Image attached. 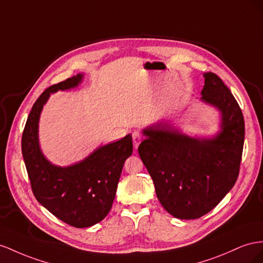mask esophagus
<instances>
[{
	"instance_id": "obj_1",
	"label": "esophagus",
	"mask_w": 263,
	"mask_h": 263,
	"mask_svg": "<svg viewBox=\"0 0 263 263\" xmlns=\"http://www.w3.org/2000/svg\"><path fill=\"white\" fill-rule=\"evenodd\" d=\"M132 140H133V145H134V147L138 148L139 144L141 143V140H142L141 134H140L139 132H134V133L132 134Z\"/></svg>"
}]
</instances>
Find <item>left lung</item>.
<instances>
[{"label":"left lung","mask_w":263,"mask_h":263,"mask_svg":"<svg viewBox=\"0 0 263 263\" xmlns=\"http://www.w3.org/2000/svg\"><path fill=\"white\" fill-rule=\"evenodd\" d=\"M200 101L218 110L219 130L191 137L170 121L142 130V162L165 211L178 219H197L219 204L234 187L241 162L245 121L235 97L214 72H204Z\"/></svg>","instance_id":"8db88e82"}]
</instances>
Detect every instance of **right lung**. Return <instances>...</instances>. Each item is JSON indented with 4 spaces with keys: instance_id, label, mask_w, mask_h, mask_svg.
<instances>
[{
    "instance_id": "right-lung-1",
    "label": "right lung",
    "mask_w": 263,
    "mask_h": 263,
    "mask_svg": "<svg viewBox=\"0 0 263 263\" xmlns=\"http://www.w3.org/2000/svg\"><path fill=\"white\" fill-rule=\"evenodd\" d=\"M84 73L49 87L31 110L22 137V153L34 196L42 206L62 221L87 228L108 215L116 197L125 160L132 154L131 134L97 147L84 160L68 166L52 164L40 145L39 123L51 93L78 87Z\"/></svg>"
}]
</instances>
